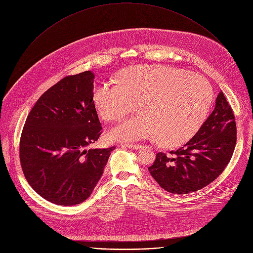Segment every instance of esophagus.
<instances>
[{"label": "esophagus", "instance_id": "obj_1", "mask_svg": "<svg viewBox=\"0 0 253 253\" xmlns=\"http://www.w3.org/2000/svg\"><path fill=\"white\" fill-rule=\"evenodd\" d=\"M124 146H126L127 148H130V149H139V148H141V145H139V144H132V143H126V144H124Z\"/></svg>", "mask_w": 253, "mask_h": 253}]
</instances>
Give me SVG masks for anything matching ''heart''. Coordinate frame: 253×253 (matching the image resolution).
Returning a JSON list of instances; mask_svg holds the SVG:
<instances>
[{
  "mask_svg": "<svg viewBox=\"0 0 253 253\" xmlns=\"http://www.w3.org/2000/svg\"><path fill=\"white\" fill-rule=\"evenodd\" d=\"M94 103L106 121L119 120L135 103L140 114L108 131L112 141L155 137L165 147L189 141L209 113L212 88L202 77L166 66H131L122 70L117 83L106 81L95 91Z\"/></svg>",
  "mask_w": 253,
  "mask_h": 253,
  "instance_id": "b5f03b06",
  "label": "heart"
}]
</instances>
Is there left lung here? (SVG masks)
Wrapping results in <instances>:
<instances>
[{
  "label": "left lung",
  "instance_id": "8db88e82",
  "mask_svg": "<svg viewBox=\"0 0 253 253\" xmlns=\"http://www.w3.org/2000/svg\"><path fill=\"white\" fill-rule=\"evenodd\" d=\"M236 144V123L223 92L198 132L181 148L159 152L148 170L157 183L173 194L202 189L217 178L229 163Z\"/></svg>",
  "mask_w": 253,
  "mask_h": 253
}]
</instances>
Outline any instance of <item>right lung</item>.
I'll return each instance as SVG.
<instances>
[{
  "mask_svg": "<svg viewBox=\"0 0 253 253\" xmlns=\"http://www.w3.org/2000/svg\"><path fill=\"white\" fill-rule=\"evenodd\" d=\"M91 71L67 76L36 102L20 140V161L31 187L58 205L85 201L115 146L89 149L102 133Z\"/></svg>",
  "mask_w": 253,
  "mask_h": 253,
  "instance_id": "right-lung-1",
  "label": "right lung"
}]
</instances>
